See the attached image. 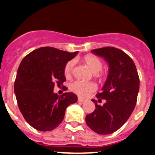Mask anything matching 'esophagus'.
I'll list each match as a JSON object with an SVG mask.
<instances>
[{
  "instance_id": "obj_1",
  "label": "esophagus",
  "mask_w": 155,
  "mask_h": 155,
  "mask_svg": "<svg viewBox=\"0 0 155 155\" xmlns=\"http://www.w3.org/2000/svg\"><path fill=\"white\" fill-rule=\"evenodd\" d=\"M85 101V99L82 98V97H78V101L79 102H81V103H82V102H84Z\"/></svg>"
}]
</instances>
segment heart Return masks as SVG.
Wrapping results in <instances>:
<instances>
[{
    "mask_svg": "<svg viewBox=\"0 0 155 155\" xmlns=\"http://www.w3.org/2000/svg\"><path fill=\"white\" fill-rule=\"evenodd\" d=\"M83 64H85L91 72L94 79L98 82H103L107 79L108 76V71L106 70H102L103 61L98 57L93 54H87L82 58H79ZM75 62L73 60H70L64 66V73L66 78H70L73 73ZM95 85L92 82H83V81L76 80L70 83V89L75 94L81 97H85L89 93L95 90Z\"/></svg>",
    "mask_w": 155,
    "mask_h": 155,
    "instance_id": "obj_1",
    "label": "heart"
}]
</instances>
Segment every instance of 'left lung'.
Wrapping results in <instances>:
<instances>
[{
    "mask_svg": "<svg viewBox=\"0 0 155 155\" xmlns=\"http://www.w3.org/2000/svg\"><path fill=\"white\" fill-rule=\"evenodd\" d=\"M91 52L104 58L109 64V73L101 92L92 99L95 109L85 117V122L97 134L107 135L119 130L133 113L139 90V77L136 65L128 54L120 49L104 47Z\"/></svg>",
    "mask_w": 155,
    "mask_h": 155,
    "instance_id": "8db88e82",
    "label": "left lung"
}]
</instances>
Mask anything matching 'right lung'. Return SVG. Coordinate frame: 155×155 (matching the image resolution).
Returning <instances> with one entry per match:
<instances>
[{
    "instance_id": "add662e5",
    "label": "right lung",
    "mask_w": 155,
    "mask_h": 155,
    "mask_svg": "<svg viewBox=\"0 0 155 155\" xmlns=\"http://www.w3.org/2000/svg\"><path fill=\"white\" fill-rule=\"evenodd\" d=\"M77 53L42 47L30 52L21 61L14 92L24 119L35 130L46 132L58 127L67 107L77 101L73 93L59 96L53 91L54 85L62 86L66 81L64 66Z\"/></svg>"
}]
</instances>
